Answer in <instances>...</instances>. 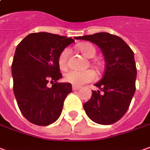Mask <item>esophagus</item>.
<instances>
[{"label":"esophagus","mask_w":150,"mask_h":150,"mask_svg":"<svg viewBox=\"0 0 150 150\" xmlns=\"http://www.w3.org/2000/svg\"><path fill=\"white\" fill-rule=\"evenodd\" d=\"M81 88V86H73V91H77V90H79V89Z\"/></svg>","instance_id":"34e87169"}]
</instances>
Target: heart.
<instances>
[{"mask_svg":"<svg viewBox=\"0 0 150 150\" xmlns=\"http://www.w3.org/2000/svg\"><path fill=\"white\" fill-rule=\"evenodd\" d=\"M77 48L84 56L87 58H92L96 53L95 47L91 44L85 43L78 45ZM69 50L64 49L59 55L58 64L61 69H65L69 63ZM94 65L97 69H100L101 64L100 63H94ZM64 81L75 86H81L86 82L93 81L96 78V74L92 70H85V71H76L69 70L64 74Z\"/></svg>","mask_w":150,"mask_h":150,"instance_id":"b5f03b06","label":"heart"}]
</instances>
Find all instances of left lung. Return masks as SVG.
<instances>
[{
	"instance_id": "obj_1",
	"label": "left lung",
	"mask_w": 150,
	"mask_h": 150,
	"mask_svg": "<svg viewBox=\"0 0 150 150\" xmlns=\"http://www.w3.org/2000/svg\"><path fill=\"white\" fill-rule=\"evenodd\" d=\"M75 39L96 44L104 54V76L95 84L100 91H92L91 98L83 107L93 122L101 125L112 124L127 112L136 91L134 53L122 38L108 33L77 37Z\"/></svg>"
}]
</instances>
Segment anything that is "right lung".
<instances>
[{
	"label": "right lung",
	"instance_id": "1",
	"mask_svg": "<svg viewBox=\"0 0 150 150\" xmlns=\"http://www.w3.org/2000/svg\"><path fill=\"white\" fill-rule=\"evenodd\" d=\"M73 38L49 33L28 35L17 45L12 63L13 90L22 114L30 122L47 126L62 112L71 83H61L59 55ZM49 81H56L51 88Z\"/></svg>",
	"mask_w": 150,
	"mask_h": 150
}]
</instances>
